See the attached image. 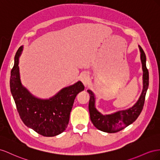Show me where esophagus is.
I'll return each instance as SVG.
<instances>
[{
    "label": "esophagus",
    "instance_id": "1",
    "mask_svg": "<svg viewBox=\"0 0 160 160\" xmlns=\"http://www.w3.org/2000/svg\"><path fill=\"white\" fill-rule=\"evenodd\" d=\"M81 81L84 84V86H87L88 84V83L90 82V78L88 74H84L81 77Z\"/></svg>",
    "mask_w": 160,
    "mask_h": 160
}]
</instances>
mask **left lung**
I'll return each mask as SVG.
<instances>
[{"instance_id":"8db88e82","label":"left lung","mask_w":160,"mask_h":160,"mask_svg":"<svg viewBox=\"0 0 160 160\" xmlns=\"http://www.w3.org/2000/svg\"><path fill=\"white\" fill-rule=\"evenodd\" d=\"M139 47L141 52V60L142 63L143 72V88L138 101L133 107L125 111L117 112L112 115H102L95 108V98L93 92L90 90H87L90 94L88 109L90 120L94 127L100 131L110 133L120 131L131 125V123H133L139 116L141 112L142 111L145 103L146 92H147L149 86V72L146 67L145 54L143 49L140 46Z\"/></svg>"}]
</instances>
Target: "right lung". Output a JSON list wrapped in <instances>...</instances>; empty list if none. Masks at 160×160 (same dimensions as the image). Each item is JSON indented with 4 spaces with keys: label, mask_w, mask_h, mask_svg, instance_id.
I'll return each mask as SVG.
<instances>
[{
    "label": "right lung",
    "mask_w": 160,
    "mask_h": 160,
    "mask_svg": "<svg viewBox=\"0 0 160 160\" xmlns=\"http://www.w3.org/2000/svg\"><path fill=\"white\" fill-rule=\"evenodd\" d=\"M22 50V46L16 53L10 78L11 92L17 111L24 124L38 133L45 137L58 135L66 130L75 98L84 86L79 81L63 88L49 100L35 98L20 80L19 56Z\"/></svg>",
    "instance_id": "1"
}]
</instances>
